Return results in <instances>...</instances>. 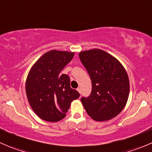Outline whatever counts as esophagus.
<instances>
[{
    "label": "esophagus",
    "instance_id": "1",
    "mask_svg": "<svg viewBox=\"0 0 152 152\" xmlns=\"http://www.w3.org/2000/svg\"><path fill=\"white\" fill-rule=\"evenodd\" d=\"M76 90H77V91L79 92V93L81 94V88H80V87H78V88L76 89Z\"/></svg>",
    "mask_w": 152,
    "mask_h": 152
}]
</instances>
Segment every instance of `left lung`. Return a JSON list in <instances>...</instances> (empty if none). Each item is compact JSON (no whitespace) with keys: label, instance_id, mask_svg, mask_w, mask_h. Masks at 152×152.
<instances>
[{"label":"left lung","instance_id":"left-lung-1","mask_svg":"<svg viewBox=\"0 0 152 152\" xmlns=\"http://www.w3.org/2000/svg\"><path fill=\"white\" fill-rule=\"evenodd\" d=\"M79 56L92 81L90 95L81 99L86 112L96 121L115 118L128 100L126 71L118 59L101 49L82 51Z\"/></svg>","mask_w":152,"mask_h":152}]
</instances>
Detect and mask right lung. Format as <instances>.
Wrapping results in <instances>:
<instances>
[{
  "mask_svg": "<svg viewBox=\"0 0 152 152\" xmlns=\"http://www.w3.org/2000/svg\"><path fill=\"white\" fill-rule=\"evenodd\" d=\"M74 53L52 50L42 55L29 71L26 92L30 106L41 119L57 122L66 115L80 94L70 87V78L61 71Z\"/></svg>",
  "mask_w": 152,
  "mask_h": 152,
  "instance_id": "add662e5",
  "label": "right lung"
}]
</instances>
